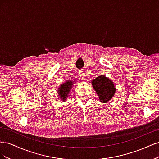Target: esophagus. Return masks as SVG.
Returning a JSON list of instances; mask_svg holds the SVG:
<instances>
[{
  "label": "esophagus",
  "instance_id": "1",
  "mask_svg": "<svg viewBox=\"0 0 159 159\" xmlns=\"http://www.w3.org/2000/svg\"><path fill=\"white\" fill-rule=\"evenodd\" d=\"M85 78H86V77L84 75V72H81V80H85Z\"/></svg>",
  "mask_w": 159,
  "mask_h": 159
}]
</instances>
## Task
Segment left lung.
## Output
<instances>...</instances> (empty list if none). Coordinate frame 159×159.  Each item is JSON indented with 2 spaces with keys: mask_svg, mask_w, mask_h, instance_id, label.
I'll use <instances>...</instances> for the list:
<instances>
[{
  "mask_svg": "<svg viewBox=\"0 0 159 159\" xmlns=\"http://www.w3.org/2000/svg\"><path fill=\"white\" fill-rule=\"evenodd\" d=\"M92 85L99 96L100 102L103 103H107L113 98L116 90L112 81L103 75L98 76L93 80Z\"/></svg>",
  "mask_w": 159,
  "mask_h": 159,
  "instance_id": "left-lung-1",
  "label": "left lung"
}]
</instances>
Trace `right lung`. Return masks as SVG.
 Instances as JSON below:
<instances>
[{
	"label": "right lung",
	"mask_w": 159,
	"mask_h": 159,
	"mask_svg": "<svg viewBox=\"0 0 159 159\" xmlns=\"http://www.w3.org/2000/svg\"><path fill=\"white\" fill-rule=\"evenodd\" d=\"M72 85H73L72 81L71 82L70 81H68V82H66L65 84L61 85L59 88L58 94H59V96L60 97V98L61 99H63V101L66 100L67 97H68L67 95H68V94L70 91Z\"/></svg>",
	"instance_id": "add662e5"
}]
</instances>
